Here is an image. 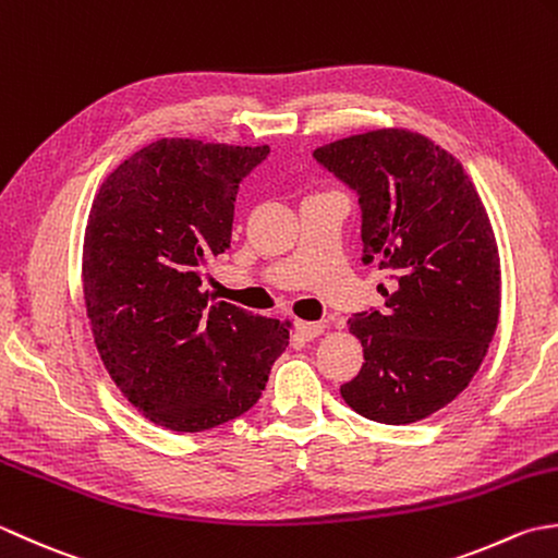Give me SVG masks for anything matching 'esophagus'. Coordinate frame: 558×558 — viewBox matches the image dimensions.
Instances as JSON below:
<instances>
[{
  "mask_svg": "<svg viewBox=\"0 0 558 558\" xmlns=\"http://www.w3.org/2000/svg\"><path fill=\"white\" fill-rule=\"evenodd\" d=\"M295 327V335L303 337V339H315L317 335L325 332V323H305V320H295L293 323Z\"/></svg>",
  "mask_w": 558,
  "mask_h": 558,
  "instance_id": "esophagus-1",
  "label": "esophagus"
}]
</instances>
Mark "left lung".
Instances as JSON below:
<instances>
[{"label":"left lung","instance_id":"8db88e82","mask_svg":"<svg viewBox=\"0 0 558 558\" xmlns=\"http://www.w3.org/2000/svg\"><path fill=\"white\" fill-rule=\"evenodd\" d=\"M315 161L359 195L363 265L390 287L380 311L349 329L363 363L344 402L402 426L450 404L492 344L501 311V263L492 221L462 163L424 134L375 130L325 144Z\"/></svg>","mask_w":558,"mask_h":558}]
</instances>
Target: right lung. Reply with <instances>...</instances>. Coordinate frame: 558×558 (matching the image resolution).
I'll use <instances>...</instances> for the list:
<instances>
[{
    "label": "right lung",
    "mask_w": 558,
    "mask_h": 558,
    "mask_svg": "<svg viewBox=\"0 0 558 558\" xmlns=\"http://www.w3.org/2000/svg\"><path fill=\"white\" fill-rule=\"evenodd\" d=\"M269 146L158 140L100 185L84 238V301L120 392L180 434L245 414L289 347V323L202 293L231 247L235 195Z\"/></svg>",
    "instance_id": "1"
}]
</instances>
